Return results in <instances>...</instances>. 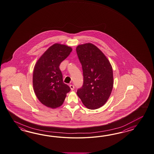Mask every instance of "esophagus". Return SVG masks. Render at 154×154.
<instances>
[{
    "label": "esophagus",
    "instance_id": "34e87169",
    "mask_svg": "<svg viewBox=\"0 0 154 154\" xmlns=\"http://www.w3.org/2000/svg\"><path fill=\"white\" fill-rule=\"evenodd\" d=\"M69 87H70V88L71 89V91H73L74 89H75V86H74V85H69Z\"/></svg>",
    "mask_w": 154,
    "mask_h": 154
}]
</instances>
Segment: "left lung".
<instances>
[{
    "label": "left lung",
    "instance_id": "1",
    "mask_svg": "<svg viewBox=\"0 0 154 154\" xmlns=\"http://www.w3.org/2000/svg\"><path fill=\"white\" fill-rule=\"evenodd\" d=\"M76 52L82 65L83 84L77 94L89 109L103 106L109 97L113 87V73L109 61L95 45H79Z\"/></svg>",
    "mask_w": 154,
    "mask_h": 154
}]
</instances>
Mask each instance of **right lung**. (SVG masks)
<instances>
[{
    "label": "right lung",
    "mask_w": 154,
    "mask_h": 154,
    "mask_svg": "<svg viewBox=\"0 0 154 154\" xmlns=\"http://www.w3.org/2000/svg\"><path fill=\"white\" fill-rule=\"evenodd\" d=\"M72 48L55 44L38 59L33 72V87L40 102L51 108L61 106L71 88L63 82L59 66L72 51Z\"/></svg>",
    "instance_id": "1"
}]
</instances>
